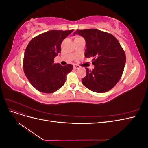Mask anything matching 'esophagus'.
Here are the masks:
<instances>
[{"instance_id": "esophagus-1", "label": "esophagus", "mask_w": 148, "mask_h": 148, "mask_svg": "<svg viewBox=\"0 0 148 148\" xmlns=\"http://www.w3.org/2000/svg\"><path fill=\"white\" fill-rule=\"evenodd\" d=\"M73 68L75 69H78L80 68V66L78 65H73Z\"/></svg>"}]
</instances>
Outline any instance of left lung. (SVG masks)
<instances>
[{
  "mask_svg": "<svg viewBox=\"0 0 148 148\" xmlns=\"http://www.w3.org/2000/svg\"><path fill=\"white\" fill-rule=\"evenodd\" d=\"M86 41L84 56L93 57L92 70L86 68V75L82 79L84 86L91 91L103 93L114 88L122 77L126 57L122 46L112 34L96 29L77 30Z\"/></svg>",
  "mask_w": 148,
  "mask_h": 148,
  "instance_id": "left-lung-1",
  "label": "left lung"
}]
</instances>
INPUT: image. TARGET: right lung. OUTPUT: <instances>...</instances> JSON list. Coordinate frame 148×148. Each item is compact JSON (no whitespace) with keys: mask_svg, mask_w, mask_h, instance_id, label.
<instances>
[{"mask_svg":"<svg viewBox=\"0 0 148 148\" xmlns=\"http://www.w3.org/2000/svg\"><path fill=\"white\" fill-rule=\"evenodd\" d=\"M73 30H51L31 40L24 54V72L31 84L44 93H53L59 89L66 79L73 65L62 66L53 63L61 52L62 41Z\"/></svg>","mask_w":148,"mask_h":148,"instance_id":"add662e5","label":"right lung"}]
</instances>
